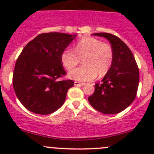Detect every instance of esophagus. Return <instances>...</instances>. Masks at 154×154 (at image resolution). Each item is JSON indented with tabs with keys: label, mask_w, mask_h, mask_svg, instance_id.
I'll return each instance as SVG.
<instances>
[{
	"label": "esophagus",
	"mask_w": 154,
	"mask_h": 154,
	"mask_svg": "<svg viewBox=\"0 0 154 154\" xmlns=\"http://www.w3.org/2000/svg\"><path fill=\"white\" fill-rule=\"evenodd\" d=\"M85 85L84 83H79V82H74V86H83Z\"/></svg>",
	"instance_id": "1"
}]
</instances>
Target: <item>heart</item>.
Returning <instances> with one entry per match:
<instances>
[{
  "label": "heart",
  "instance_id": "b5f03b06",
  "mask_svg": "<svg viewBox=\"0 0 154 154\" xmlns=\"http://www.w3.org/2000/svg\"><path fill=\"white\" fill-rule=\"evenodd\" d=\"M75 51L66 48L62 52L61 62L68 71H71L83 58L84 66L71 71L69 78L80 82L93 80L98 74L105 76L112 66L113 51L109 45L92 37L81 38L75 45Z\"/></svg>",
  "mask_w": 154,
  "mask_h": 154
}]
</instances>
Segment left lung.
Wrapping results in <instances>:
<instances>
[{
	"mask_svg": "<svg viewBox=\"0 0 154 154\" xmlns=\"http://www.w3.org/2000/svg\"><path fill=\"white\" fill-rule=\"evenodd\" d=\"M92 35L104 37L111 44L113 63L102 80L94 85V92L88 97L91 106L103 114H117L125 110L136 98L139 71L133 53L116 35L106 32Z\"/></svg>",
	"mask_w": 154,
	"mask_h": 154,
	"instance_id": "left-lung-1",
	"label": "left lung"
}]
</instances>
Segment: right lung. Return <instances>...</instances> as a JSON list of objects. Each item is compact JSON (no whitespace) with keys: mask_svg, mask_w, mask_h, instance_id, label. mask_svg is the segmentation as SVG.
<instances>
[{"mask_svg":"<svg viewBox=\"0 0 154 154\" xmlns=\"http://www.w3.org/2000/svg\"><path fill=\"white\" fill-rule=\"evenodd\" d=\"M77 35L46 32L27 43L15 63L12 84L22 105L35 114L48 115L63 105L71 80H60L66 73L62 52Z\"/></svg>","mask_w":154,"mask_h":154,"instance_id":"obj_1","label":"right lung"}]
</instances>
